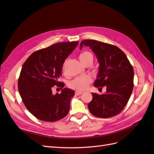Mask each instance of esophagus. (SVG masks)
<instances>
[{
	"instance_id": "1",
	"label": "esophagus",
	"mask_w": 154,
	"mask_h": 154,
	"mask_svg": "<svg viewBox=\"0 0 154 154\" xmlns=\"http://www.w3.org/2000/svg\"><path fill=\"white\" fill-rule=\"evenodd\" d=\"M82 93H83L82 92H79V91H77V92H75V94H76V95H77V96L81 95V94Z\"/></svg>"
}]
</instances>
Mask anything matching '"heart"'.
I'll return each instance as SVG.
<instances>
[{
	"label": "heart",
	"mask_w": 154,
	"mask_h": 154,
	"mask_svg": "<svg viewBox=\"0 0 154 154\" xmlns=\"http://www.w3.org/2000/svg\"><path fill=\"white\" fill-rule=\"evenodd\" d=\"M79 59L81 61L83 64L86 63L88 61H93V54L89 51H83L81 52L79 54ZM67 63V60H65L62 65V70L64 72L65 69V65ZM92 82V78L89 75H85V76L77 77L72 80L69 83V86L71 89L77 91H83L85 90L91 83Z\"/></svg>",
	"instance_id": "b5f03b06"
}]
</instances>
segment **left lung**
Segmentation results:
<instances>
[{"mask_svg": "<svg viewBox=\"0 0 154 154\" xmlns=\"http://www.w3.org/2000/svg\"><path fill=\"white\" fill-rule=\"evenodd\" d=\"M83 45L91 48L99 63V71L94 86L105 94L92 93L93 99L88 104L91 113L99 118H110L121 112L128 101L134 87V69L126 54L116 45L93 40H85Z\"/></svg>", "mask_w": 154, "mask_h": 154, "instance_id": "left-lung-1", "label": "left lung"}]
</instances>
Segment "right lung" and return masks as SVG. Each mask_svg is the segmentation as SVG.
Returning a JSON list of instances; mask_svg holds the SVG:
<instances>
[{
    "mask_svg": "<svg viewBox=\"0 0 154 154\" xmlns=\"http://www.w3.org/2000/svg\"><path fill=\"white\" fill-rule=\"evenodd\" d=\"M79 42H60L32 54L23 64L18 81L20 95L25 106L36 119L55 122L67 116L75 91L63 88L62 65ZM56 85L62 93L54 95Z\"/></svg>",
    "mask_w": 154,
    "mask_h": 154,
    "instance_id": "1",
    "label": "right lung"
}]
</instances>
